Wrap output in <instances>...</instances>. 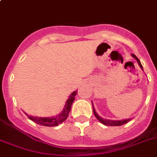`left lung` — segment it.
I'll return each instance as SVG.
<instances>
[{
	"instance_id": "obj_1",
	"label": "left lung",
	"mask_w": 157,
	"mask_h": 157,
	"mask_svg": "<svg viewBox=\"0 0 157 157\" xmlns=\"http://www.w3.org/2000/svg\"><path fill=\"white\" fill-rule=\"evenodd\" d=\"M131 56L136 59L137 62H138V65H139V66L141 67V69L143 70V67H142V64H141L140 61H139V59L136 57V56L134 54H131ZM93 112H94V116H95L96 118H97V119H98V121L101 123V124H105V125H107V126H121V125H123V124H127V123L129 122V121H131V119L124 120V121H111V120L103 119V118H101V117H99V116L98 115V113L95 112V110H94V107H93Z\"/></svg>"
}]
</instances>
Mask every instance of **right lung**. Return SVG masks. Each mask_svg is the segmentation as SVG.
I'll list each match as a JSON object with an SVG mask.
<instances>
[{
    "label": "right lung",
    "mask_w": 157,
    "mask_h": 157,
    "mask_svg": "<svg viewBox=\"0 0 157 157\" xmlns=\"http://www.w3.org/2000/svg\"><path fill=\"white\" fill-rule=\"evenodd\" d=\"M77 91H74L72 93L69 97L68 100L66 101V105H65L64 109H63V112L60 114L57 115L56 117H32V116H29L27 113H25L26 116L29 117V119L33 121L36 124H40V125H43V126H47V127H54L58 126L59 124H62L64 122L67 117H68L69 114H70V109H71V105L72 103L73 102L74 99H75V96L77 95Z\"/></svg>",
    "instance_id": "add662e5"
}]
</instances>
